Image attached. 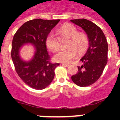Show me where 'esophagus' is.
Wrapping results in <instances>:
<instances>
[{"instance_id":"1","label":"esophagus","mask_w":120,"mask_h":120,"mask_svg":"<svg viewBox=\"0 0 120 120\" xmlns=\"http://www.w3.org/2000/svg\"><path fill=\"white\" fill-rule=\"evenodd\" d=\"M62 65L64 66V67H69L70 65L68 64H62Z\"/></svg>"}]
</instances>
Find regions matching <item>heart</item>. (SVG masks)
Instances as JSON below:
<instances>
[{
  "instance_id": "heart-1",
  "label": "heart",
  "mask_w": 120,
  "mask_h": 120,
  "mask_svg": "<svg viewBox=\"0 0 120 120\" xmlns=\"http://www.w3.org/2000/svg\"><path fill=\"white\" fill-rule=\"evenodd\" d=\"M60 30L70 38V45L73 47L61 49L54 56L56 62L68 64L75 58L77 55V49L79 52H83L88 46V38L83 33H78L77 28L74 25L67 23L61 27ZM45 44L50 50L55 52L58 49V45L55 39L54 34L50 32L45 39Z\"/></svg>"
}]
</instances>
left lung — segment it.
<instances>
[{"mask_svg":"<svg viewBox=\"0 0 120 120\" xmlns=\"http://www.w3.org/2000/svg\"><path fill=\"white\" fill-rule=\"evenodd\" d=\"M83 30L87 35L89 47L80 61L77 74L71 80L79 86H88L94 83L100 77L108 61V43L101 29L92 22L85 19L71 20Z\"/></svg>","mask_w":120,"mask_h":120,"instance_id":"obj_1","label":"left lung"}]
</instances>
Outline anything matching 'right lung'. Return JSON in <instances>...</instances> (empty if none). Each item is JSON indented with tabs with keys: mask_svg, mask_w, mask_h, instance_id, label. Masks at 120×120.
Returning <instances> with one entry per match:
<instances>
[{
	"mask_svg": "<svg viewBox=\"0 0 120 120\" xmlns=\"http://www.w3.org/2000/svg\"><path fill=\"white\" fill-rule=\"evenodd\" d=\"M60 20H31L25 22L14 35L12 44L11 56L18 75L30 87L35 90L47 88L53 80L54 70L59 64L50 62L47 50L45 39L47 35ZM34 46L33 58L23 60L20 50L24 45Z\"/></svg>",
	"mask_w": 120,
	"mask_h": 120,
	"instance_id": "right-lung-1",
	"label": "right lung"
}]
</instances>
